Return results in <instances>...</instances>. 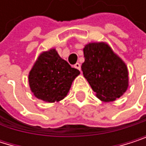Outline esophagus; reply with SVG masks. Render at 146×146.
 Returning <instances> with one entry per match:
<instances>
[{"instance_id":"esophagus-1","label":"esophagus","mask_w":146,"mask_h":146,"mask_svg":"<svg viewBox=\"0 0 146 146\" xmlns=\"http://www.w3.org/2000/svg\"><path fill=\"white\" fill-rule=\"evenodd\" d=\"M75 68H76L77 70H81V64H79V63H76V64H75Z\"/></svg>"}]
</instances>
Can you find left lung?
I'll return each mask as SVG.
<instances>
[{"label": "left lung", "instance_id": "obj_1", "mask_svg": "<svg viewBox=\"0 0 146 146\" xmlns=\"http://www.w3.org/2000/svg\"><path fill=\"white\" fill-rule=\"evenodd\" d=\"M83 76L96 96L105 102L124 95L129 86L128 70L125 62L106 42H91L83 48Z\"/></svg>", "mask_w": 146, "mask_h": 146}]
</instances>
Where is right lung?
Returning a JSON list of instances; mask_svg holds the SVG:
<instances>
[{
    "instance_id": "right-lung-1",
    "label": "right lung",
    "mask_w": 146,
    "mask_h": 146,
    "mask_svg": "<svg viewBox=\"0 0 146 146\" xmlns=\"http://www.w3.org/2000/svg\"><path fill=\"white\" fill-rule=\"evenodd\" d=\"M79 74L52 48L39 54L29 72L28 82L35 97L50 103L58 102L67 96Z\"/></svg>"
}]
</instances>
